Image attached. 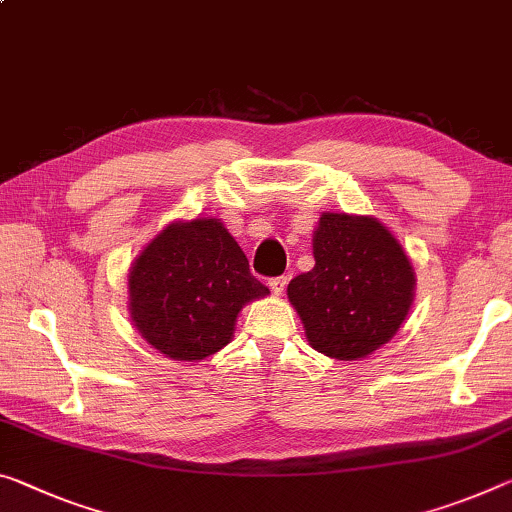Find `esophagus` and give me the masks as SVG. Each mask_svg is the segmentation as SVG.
Returning <instances> with one entry per match:
<instances>
[{
    "label": "esophagus",
    "mask_w": 512,
    "mask_h": 512,
    "mask_svg": "<svg viewBox=\"0 0 512 512\" xmlns=\"http://www.w3.org/2000/svg\"><path fill=\"white\" fill-rule=\"evenodd\" d=\"M285 287H287V275H278V278L269 280V289L273 291L275 296H280L282 291H285Z\"/></svg>",
    "instance_id": "obj_1"
}]
</instances>
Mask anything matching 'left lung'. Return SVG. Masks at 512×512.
<instances>
[{
	"label": "left lung",
	"instance_id": "1",
	"mask_svg": "<svg viewBox=\"0 0 512 512\" xmlns=\"http://www.w3.org/2000/svg\"><path fill=\"white\" fill-rule=\"evenodd\" d=\"M314 259V269L287 287L312 348L358 360L387 344L415 291L410 259L394 234L369 216L323 214Z\"/></svg>",
	"mask_w": 512,
	"mask_h": 512
}]
</instances>
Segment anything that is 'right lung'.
<instances>
[{"instance_id":"obj_1","label":"right lung","mask_w":512,"mask_h":512,"mask_svg":"<svg viewBox=\"0 0 512 512\" xmlns=\"http://www.w3.org/2000/svg\"><path fill=\"white\" fill-rule=\"evenodd\" d=\"M266 294L216 218L168 225L129 271L134 326L173 360L214 355L232 339L241 307Z\"/></svg>"}]
</instances>
